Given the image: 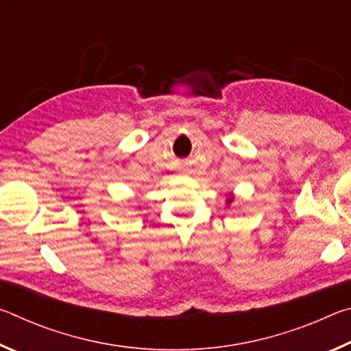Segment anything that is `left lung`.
Segmentation results:
<instances>
[{
  "label": "left lung",
  "instance_id": "8db88e82",
  "mask_svg": "<svg viewBox=\"0 0 351 351\" xmlns=\"http://www.w3.org/2000/svg\"><path fill=\"white\" fill-rule=\"evenodd\" d=\"M232 201H234V197H229V198H228V201H226V204L229 206L230 203H232Z\"/></svg>",
  "mask_w": 351,
  "mask_h": 351
}]
</instances>
